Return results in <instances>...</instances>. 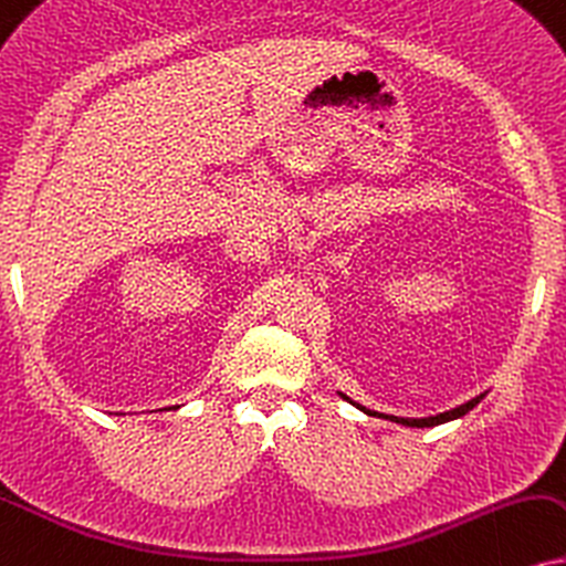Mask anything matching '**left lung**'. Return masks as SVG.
Here are the masks:
<instances>
[{
    "label": "left lung",
    "mask_w": 566,
    "mask_h": 566,
    "mask_svg": "<svg viewBox=\"0 0 566 566\" xmlns=\"http://www.w3.org/2000/svg\"><path fill=\"white\" fill-rule=\"evenodd\" d=\"M340 396H344V399L348 401V396H346V394H340ZM480 399H483V396H478V399H472V401L462 403V407L449 409V411H441V415H432V417H394V415H386V420H390V422H399V424H407V428H436V424H443V422H451V420H459V417H464L467 411L478 407ZM352 403H354V407H357V409L365 411V415H369V417H378V411H373V409L361 407V403H357V401H352Z\"/></svg>",
    "instance_id": "1"
}]
</instances>
